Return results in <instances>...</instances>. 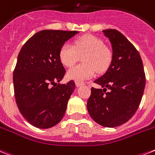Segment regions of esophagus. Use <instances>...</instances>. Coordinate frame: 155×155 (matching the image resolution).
<instances>
[{
  "mask_svg": "<svg viewBox=\"0 0 155 155\" xmlns=\"http://www.w3.org/2000/svg\"><path fill=\"white\" fill-rule=\"evenodd\" d=\"M75 85H76V87H80V86H83V85H84V83H82V82L76 81V82H75Z\"/></svg>",
  "mask_w": 155,
  "mask_h": 155,
  "instance_id": "34e87169",
  "label": "esophagus"
}]
</instances>
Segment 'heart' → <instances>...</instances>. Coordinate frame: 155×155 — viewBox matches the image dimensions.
I'll use <instances>...</instances> for the list:
<instances>
[{"label":"heart","instance_id":"heart-1","mask_svg":"<svg viewBox=\"0 0 155 155\" xmlns=\"http://www.w3.org/2000/svg\"><path fill=\"white\" fill-rule=\"evenodd\" d=\"M84 64L76 65L68 71V77L75 81L83 82L99 72L106 71L111 60V54L104 46L101 40L91 35H86L78 39L75 45L65 43L60 50V60L63 64L71 67L75 64L80 55Z\"/></svg>","mask_w":155,"mask_h":155}]
</instances>
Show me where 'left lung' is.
<instances>
[{"mask_svg": "<svg viewBox=\"0 0 155 155\" xmlns=\"http://www.w3.org/2000/svg\"><path fill=\"white\" fill-rule=\"evenodd\" d=\"M103 32L111 45L112 59L106 72L94 81L103 89L91 87L87 108L99 125L116 127L131 119L138 110L146 76L141 56L134 45L117 30Z\"/></svg>", "mask_w": 155, "mask_h": 155, "instance_id": "1", "label": "left lung"}]
</instances>
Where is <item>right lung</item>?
<instances>
[{
	"instance_id": "obj_1",
	"label": "right lung",
	"mask_w": 155,
	"mask_h": 155,
	"mask_svg": "<svg viewBox=\"0 0 155 155\" xmlns=\"http://www.w3.org/2000/svg\"><path fill=\"white\" fill-rule=\"evenodd\" d=\"M77 31L42 30L25 43L13 72L16 102L30 124L41 129L56 126L64 116L74 81L60 84L65 68L60 60L62 45Z\"/></svg>"
}]
</instances>
